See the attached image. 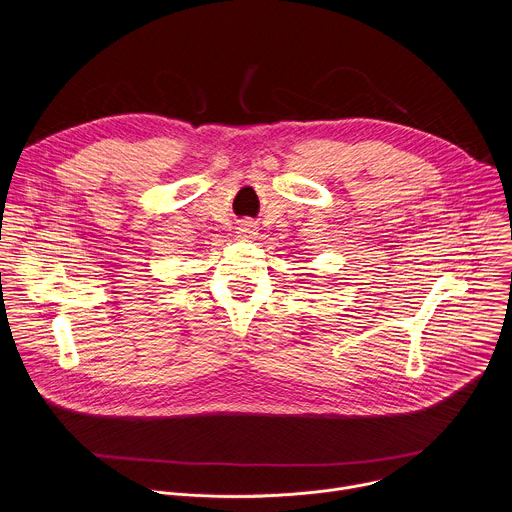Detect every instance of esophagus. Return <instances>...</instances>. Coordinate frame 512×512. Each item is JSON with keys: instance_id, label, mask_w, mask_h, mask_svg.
<instances>
[{"instance_id": "esophagus-1", "label": "esophagus", "mask_w": 512, "mask_h": 512, "mask_svg": "<svg viewBox=\"0 0 512 512\" xmlns=\"http://www.w3.org/2000/svg\"><path fill=\"white\" fill-rule=\"evenodd\" d=\"M239 235H243V237L255 235V225H253V223H243V225L239 227Z\"/></svg>"}]
</instances>
